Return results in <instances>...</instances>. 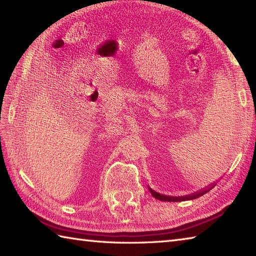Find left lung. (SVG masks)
Returning a JSON list of instances; mask_svg holds the SVG:
<instances>
[{
	"label": "left lung",
	"mask_w": 256,
	"mask_h": 256,
	"mask_svg": "<svg viewBox=\"0 0 256 256\" xmlns=\"http://www.w3.org/2000/svg\"><path fill=\"white\" fill-rule=\"evenodd\" d=\"M216 183H212L211 185L206 186V188H202L200 190H198V192L196 193H192L190 194V196H164V194H159L157 192H154V190L152 188H149L150 193L152 194V196L154 198H157V200H160V201H168V202H178V201H186V200H194V198H200L202 196L203 194H206V192H209L210 190H212L216 186Z\"/></svg>",
	"instance_id": "left-lung-1"
}]
</instances>
